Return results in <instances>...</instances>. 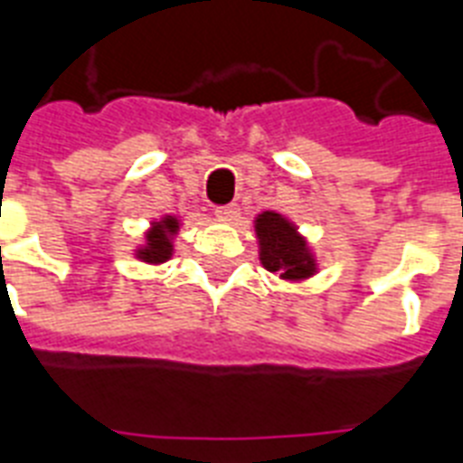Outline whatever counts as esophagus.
Returning a JSON list of instances; mask_svg holds the SVG:
<instances>
[{
  "label": "esophagus",
  "instance_id": "34e87169",
  "mask_svg": "<svg viewBox=\"0 0 463 463\" xmlns=\"http://www.w3.org/2000/svg\"><path fill=\"white\" fill-rule=\"evenodd\" d=\"M216 216L221 221H232L240 216V206L238 204H225V206H216Z\"/></svg>",
  "mask_w": 463,
  "mask_h": 463
}]
</instances>
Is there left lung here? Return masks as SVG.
Instances as JSON below:
<instances>
[{
	"label": "left lung",
	"instance_id": "obj_1",
	"mask_svg": "<svg viewBox=\"0 0 463 463\" xmlns=\"http://www.w3.org/2000/svg\"><path fill=\"white\" fill-rule=\"evenodd\" d=\"M259 238V259L266 270L283 280H304L317 273V259L297 225L276 212L259 213L254 221Z\"/></svg>",
	"mask_w": 463,
	"mask_h": 463
}]
</instances>
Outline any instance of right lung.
Returning a JSON list of instances; mask_svg holds the SVG:
<instances>
[{"instance_id":"right-lung-1","label":"right lung","mask_w":463,"mask_h":463,"mask_svg":"<svg viewBox=\"0 0 463 463\" xmlns=\"http://www.w3.org/2000/svg\"><path fill=\"white\" fill-rule=\"evenodd\" d=\"M180 223L175 216H164L161 221H154L149 232H146V244L135 251L137 259L146 264H164L173 254V235L178 232Z\"/></svg>"}]
</instances>
